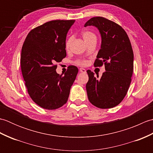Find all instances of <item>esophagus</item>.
Here are the masks:
<instances>
[{"instance_id": "esophagus-1", "label": "esophagus", "mask_w": 153, "mask_h": 153, "mask_svg": "<svg viewBox=\"0 0 153 153\" xmlns=\"http://www.w3.org/2000/svg\"><path fill=\"white\" fill-rule=\"evenodd\" d=\"M79 71L82 73H85L86 70H85V69H84V68H79Z\"/></svg>"}]
</instances>
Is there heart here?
Instances as JSON below:
<instances>
[{"mask_svg": "<svg viewBox=\"0 0 153 153\" xmlns=\"http://www.w3.org/2000/svg\"><path fill=\"white\" fill-rule=\"evenodd\" d=\"M81 35H82L83 39L85 41V42L87 44H88L89 43H90V42H91L93 41H96L97 37H96L95 34L90 30H83L82 32ZM72 41H73L72 37L68 38L66 39V43H65V47H66V50L70 49ZM76 64L81 65V66H85V65L87 64V61L85 60H77V61H76Z\"/></svg>", "mask_w": 153, "mask_h": 153, "instance_id": "heart-1", "label": "heart"}]
</instances>
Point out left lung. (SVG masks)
I'll use <instances>...</instances> for the list:
<instances>
[{
    "label": "left lung",
    "mask_w": 153,
    "mask_h": 153,
    "mask_svg": "<svg viewBox=\"0 0 153 153\" xmlns=\"http://www.w3.org/2000/svg\"><path fill=\"white\" fill-rule=\"evenodd\" d=\"M94 25L101 35V47L94 66L105 64V72L99 79L90 70L87 71L86 84L89 102L97 108H111L118 105L126 97L134 71V53L125 30L116 23L97 16L87 21L85 27Z\"/></svg>",
    "instance_id": "obj_1"
}]
</instances>
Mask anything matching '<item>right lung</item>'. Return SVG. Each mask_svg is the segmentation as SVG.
<instances>
[{
	"label": "right lung",
	"mask_w": 153,
	"mask_h": 153,
	"mask_svg": "<svg viewBox=\"0 0 153 153\" xmlns=\"http://www.w3.org/2000/svg\"><path fill=\"white\" fill-rule=\"evenodd\" d=\"M75 20H52L33 28L23 44L21 70L31 99L47 110L60 108L68 101L78 69L69 66L64 75L57 65L66 56V35Z\"/></svg>",
	"instance_id": "obj_1"
}]
</instances>
